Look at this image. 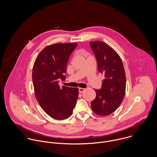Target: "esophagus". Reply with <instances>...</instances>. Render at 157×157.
<instances>
[{
  "label": "esophagus",
  "instance_id": "esophagus-1",
  "mask_svg": "<svg viewBox=\"0 0 157 157\" xmlns=\"http://www.w3.org/2000/svg\"><path fill=\"white\" fill-rule=\"evenodd\" d=\"M85 88H79L78 90H79V92H80V93H82V92H83L85 91Z\"/></svg>",
  "mask_w": 157,
  "mask_h": 157
}]
</instances>
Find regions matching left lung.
Here are the masks:
<instances>
[{
    "mask_svg": "<svg viewBox=\"0 0 157 157\" xmlns=\"http://www.w3.org/2000/svg\"><path fill=\"white\" fill-rule=\"evenodd\" d=\"M99 72L105 75L101 88L95 90V98L91 101L93 112L100 116L109 115L121 105L126 90V74L122 60L110 46L101 41L90 42Z\"/></svg>",
    "mask_w": 157,
    "mask_h": 157,
    "instance_id": "8db88e82",
    "label": "left lung"
}]
</instances>
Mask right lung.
I'll return each instance as SVG.
<instances>
[{
    "label": "right lung",
    "mask_w": 157,
    "mask_h": 157,
    "mask_svg": "<svg viewBox=\"0 0 157 157\" xmlns=\"http://www.w3.org/2000/svg\"><path fill=\"white\" fill-rule=\"evenodd\" d=\"M77 45L55 44L47 46L37 56L33 68V82L36 98L48 115L56 120L69 118L76 105L77 88L59 85L65 80L67 62Z\"/></svg>",
    "instance_id": "right-lung-1"
}]
</instances>
